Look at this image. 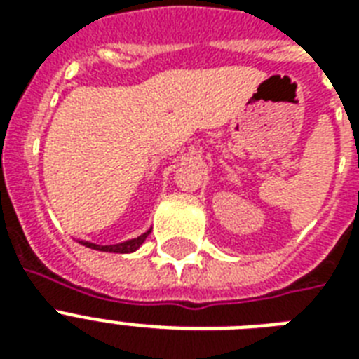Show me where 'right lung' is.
<instances>
[{"instance_id": "obj_1", "label": "right lung", "mask_w": 359, "mask_h": 359, "mask_svg": "<svg viewBox=\"0 0 359 359\" xmlns=\"http://www.w3.org/2000/svg\"><path fill=\"white\" fill-rule=\"evenodd\" d=\"M149 233H151V231H147V233H143V235L137 236V238L126 240V242H121V244H114V245H98V244H91V242H81V244L86 245V248H91V250H98V251H109V253H130V251H135L141 244H143V242H145Z\"/></svg>"}]
</instances>
